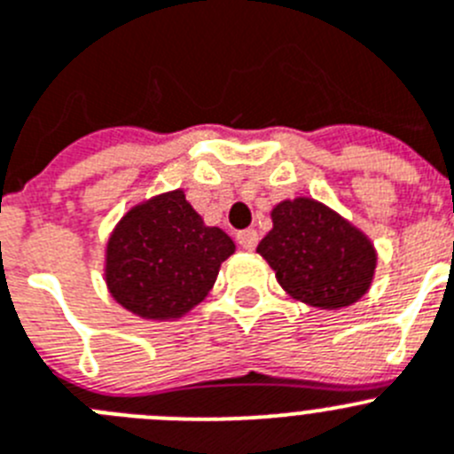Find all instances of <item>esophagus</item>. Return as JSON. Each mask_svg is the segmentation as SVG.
<instances>
[{
	"label": "esophagus",
	"mask_w": 454,
	"mask_h": 454,
	"mask_svg": "<svg viewBox=\"0 0 454 454\" xmlns=\"http://www.w3.org/2000/svg\"><path fill=\"white\" fill-rule=\"evenodd\" d=\"M236 240H239L240 247L252 252V249H256V245H259V234H256V230H243L236 234Z\"/></svg>",
	"instance_id": "obj_1"
}]
</instances>
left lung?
Returning a JSON list of instances; mask_svg holds the SVG:
<instances>
[{
  "mask_svg": "<svg viewBox=\"0 0 454 454\" xmlns=\"http://www.w3.org/2000/svg\"><path fill=\"white\" fill-rule=\"evenodd\" d=\"M272 231L256 252L290 297L344 309L369 290L376 252L363 231L315 200H286L272 211Z\"/></svg>",
  "mask_w": 454,
  "mask_h": 454,
  "instance_id": "1",
  "label": "left lung"
}]
</instances>
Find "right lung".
Masks as SVG:
<instances>
[{
	"label": "right lung",
	"mask_w": 454,
	"mask_h": 454,
	"mask_svg": "<svg viewBox=\"0 0 454 454\" xmlns=\"http://www.w3.org/2000/svg\"><path fill=\"white\" fill-rule=\"evenodd\" d=\"M234 249L223 230L202 223L182 191H170L116 224L107 243V288L139 317H180L209 294Z\"/></svg>",
	"instance_id": "1"
}]
</instances>
